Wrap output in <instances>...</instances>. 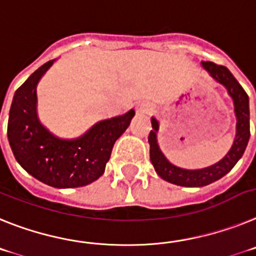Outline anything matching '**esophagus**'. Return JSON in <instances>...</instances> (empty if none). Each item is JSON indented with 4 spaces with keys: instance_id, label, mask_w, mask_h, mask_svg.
<instances>
[{
    "instance_id": "1",
    "label": "esophagus",
    "mask_w": 256,
    "mask_h": 256,
    "mask_svg": "<svg viewBox=\"0 0 256 256\" xmlns=\"http://www.w3.org/2000/svg\"><path fill=\"white\" fill-rule=\"evenodd\" d=\"M135 110H136V113H139V114H146V113L150 112V106L148 103H146V102H142V103L136 104Z\"/></svg>"
}]
</instances>
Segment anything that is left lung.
Instances as JSON below:
<instances>
[{"label":"left lung","mask_w":256,"mask_h":256,"mask_svg":"<svg viewBox=\"0 0 256 256\" xmlns=\"http://www.w3.org/2000/svg\"><path fill=\"white\" fill-rule=\"evenodd\" d=\"M202 68L211 76V78L219 82L228 91V95L232 98L236 114V136L230 150L219 162L197 170H186L172 165L162 153L157 140L158 132V121L152 117V130L148 136L150 142V162L154 166L156 172L168 183L182 186H205L219 180L220 178L228 174L233 166L238 162L250 138V110H248V96L246 91L242 88L238 81L233 77L232 73L226 66H218L212 62H202Z\"/></svg>","instance_id":"obj_1"}]
</instances>
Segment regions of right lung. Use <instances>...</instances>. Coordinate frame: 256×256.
<instances>
[{"label":"right lung","mask_w":256,"mask_h":256,"mask_svg":"<svg viewBox=\"0 0 256 256\" xmlns=\"http://www.w3.org/2000/svg\"><path fill=\"white\" fill-rule=\"evenodd\" d=\"M54 62L40 66L15 91L8 138L15 158L28 174L54 188H77L103 175L113 146L128 128L135 110L96 122L74 139L56 136L37 113V84Z\"/></svg>","instance_id":"right-lung-1"}]
</instances>
